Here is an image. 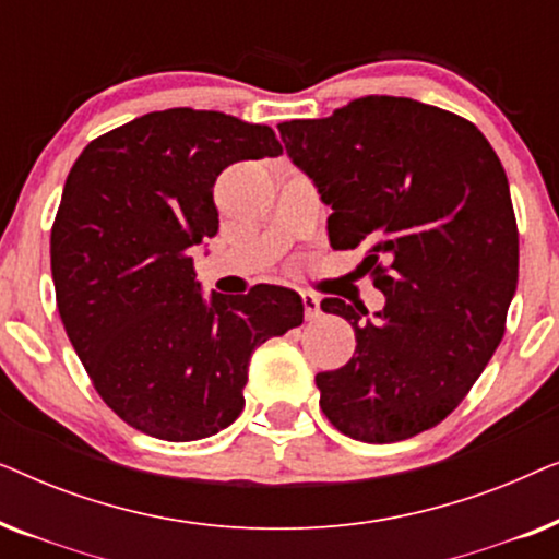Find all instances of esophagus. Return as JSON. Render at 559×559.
Listing matches in <instances>:
<instances>
[{
    "instance_id": "1",
    "label": "esophagus",
    "mask_w": 559,
    "mask_h": 559,
    "mask_svg": "<svg viewBox=\"0 0 559 559\" xmlns=\"http://www.w3.org/2000/svg\"><path fill=\"white\" fill-rule=\"evenodd\" d=\"M302 305H305V318L316 320L320 316V300L312 293H300Z\"/></svg>"
}]
</instances>
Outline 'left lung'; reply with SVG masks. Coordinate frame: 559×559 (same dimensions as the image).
Returning <instances> with one entry per match:
<instances>
[{
    "mask_svg": "<svg viewBox=\"0 0 559 559\" xmlns=\"http://www.w3.org/2000/svg\"><path fill=\"white\" fill-rule=\"evenodd\" d=\"M293 163L331 205L333 249L369 247L361 266L386 305L325 297L356 350L316 377L333 427L396 442L442 423L499 348L516 293L519 234L501 159L476 124L402 96H364L325 119L277 124Z\"/></svg>",
    "mask_w": 559,
    "mask_h": 559,
    "instance_id": "8db88e82",
    "label": "left lung"
}]
</instances>
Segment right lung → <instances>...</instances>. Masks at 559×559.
<instances>
[{"instance_id":"obj_1","label":"right lung","mask_w":559,"mask_h":559,"mask_svg":"<svg viewBox=\"0 0 559 559\" xmlns=\"http://www.w3.org/2000/svg\"><path fill=\"white\" fill-rule=\"evenodd\" d=\"M277 155L272 127L167 109L98 136L68 173L50 234L58 312L96 392L134 430L170 442L224 430L254 348L302 323L287 287L205 297L190 257L218 231V175Z\"/></svg>"}]
</instances>
